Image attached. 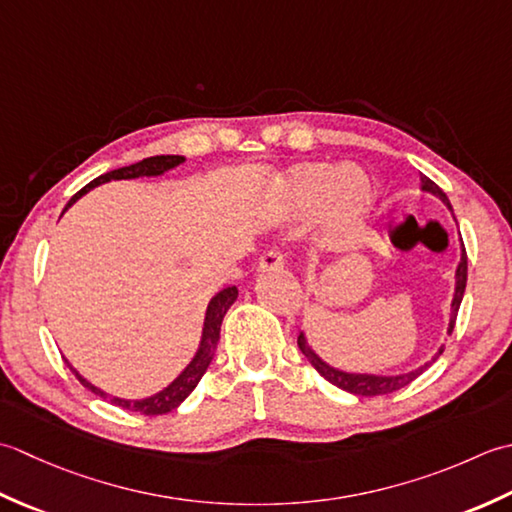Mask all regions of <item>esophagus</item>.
Returning <instances> with one entry per match:
<instances>
[{
  "mask_svg": "<svg viewBox=\"0 0 512 512\" xmlns=\"http://www.w3.org/2000/svg\"><path fill=\"white\" fill-rule=\"evenodd\" d=\"M280 267H285V256L276 252V249L267 252L258 263V271H271V269H280Z\"/></svg>",
  "mask_w": 512,
  "mask_h": 512,
  "instance_id": "1",
  "label": "esophagus"
}]
</instances>
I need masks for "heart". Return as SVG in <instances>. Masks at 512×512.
<instances>
[{
	"instance_id": "b5f03b06",
	"label": "heart",
	"mask_w": 512,
	"mask_h": 512,
	"mask_svg": "<svg viewBox=\"0 0 512 512\" xmlns=\"http://www.w3.org/2000/svg\"><path fill=\"white\" fill-rule=\"evenodd\" d=\"M274 201L280 212L291 216L320 210L331 232L342 234L371 210L373 183L358 165L300 163L278 183Z\"/></svg>"
}]
</instances>
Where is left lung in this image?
Listing matches in <instances>:
<instances>
[{
  "label": "left lung",
  "instance_id": "left-lung-1",
  "mask_svg": "<svg viewBox=\"0 0 512 512\" xmlns=\"http://www.w3.org/2000/svg\"><path fill=\"white\" fill-rule=\"evenodd\" d=\"M422 190L424 192H431L433 196L440 198V201L451 210V203H448V196L437 187L429 176H422ZM453 212V210H451ZM466 276H468V258H466V249L462 243V258H460V265H457L455 271V294H453V302H451V320H448V336L453 333L455 327V318H457V311H460L462 305V298H464V289H466ZM298 347L300 351L305 353V358L311 362V367H314L322 378L329 380L331 384H336L338 389L342 391H349L353 395H362V398H373V395H387L398 391L406 384H411L417 375H422L426 369L431 367V364L442 356L444 351V344L440 349H437L435 356L431 358V362H424L422 367H417L409 373H400V375H373V373H347V371H340V369H333L329 364L322 360L318 353L309 347L305 333H300L298 336Z\"/></svg>",
  "mask_w": 512,
  "mask_h": 512
}]
</instances>
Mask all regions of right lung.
<instances>
[{
	"mask_svg": "<svg viewBox=\"0 0 512 512\" xmlns=\"http://www.w3.org/2000/svg\"><path fill=\"white\" fill-rule=\"evenodd\" d=\"M185 161V156H179V154H163V156H150V159H143L139 163L134 165H128V168H119V170H112L108 174H101L97 176L95 181L88 183L83 190H79L75 196L70 198L66 210L68 207L79 201V198L83 194H88L92 187H97L101 183H108V181H119V179H139V176H161L163 172H168L172 168H176V165H181ZM64 210V212H66ZM238 298V289L236 287H225L218 291V294L210 300V305H207V311H205V322H203V336H201V344H198V351L196 356L192 358V362L187 364V367L183 369V373L176 378L172 384H168L163 391L150 395V398H143V400H123V398H110V395L106 391L97 389L95 384H90L86 378H81V375L75 371V375L79 378V382L83 384V387L90 389L92 393L101 395V398H110V402H114L117 406H121V409H128V411H134V413H141V415H163V413H170L174 411L176 406H179L187 395H190L196 384L201 382L203 373L207 371V367H210V362L214 358V349H216V342H218V336H221V325H223V318L227 314V309L234 305V300Z\"/></svg>",
	"mask_w": 512,
	"mask_h": 512,
	"instance_id": "1",
	"label": "right lung"
}]
</instances>
